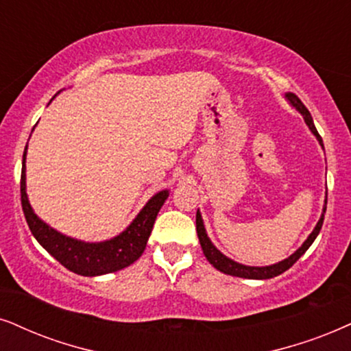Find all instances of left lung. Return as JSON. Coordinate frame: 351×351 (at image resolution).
Masks as SVG:
<instances>
[{"label":"left lung","mask_w":351,"mask_h":351,"mask_svg":"<svg viewBox=\"0 0 351 351\" xmlns=\"http://www.w3.org/2000/svg\"><path fill=\"white\" fill-rule=\"evenodd\" d=\"M285 97H287V100L290 101V104L293 105L295 108L298 110L301 114H303L304 123L308 124V128H309V130H311L313 134L317 137L319 144H321L322 147H324L322 137L319 136L316 126H314L311 113L308 112V108H306V106L303 105V101H301L295 94H291V92H287ZM326 206H327V199H326ZM326 206H324L322 215H321V219H319L316 227H314L313 233L309 234L308 239H306L303 245H301V247H298V250H296L290 257H287V259H283V261H280V263H277V264L265 265V267H251V265H243V264H239V263H234L233 259H230V257H227L225 254H221V252L217 250L214 245H212L210 238L207 237L206 228H204V221H202L201 212L197 210V214H196V230H197L199 243H201L204 256L207 257L208 263L214 265L217 270H220V272H223V274H227V275H233V277L254 278V280H265V278L277 277V275H280V274L285 272V270L290 269L291 265H293L296 261H298L300 257L303 256L306 251H308V247L313 245V241H314V239H316V237H317L319 232H321V228H322L324 214H326V208H327Z\"/></svg>","instance_id":"8db88e82"}]
</instances>
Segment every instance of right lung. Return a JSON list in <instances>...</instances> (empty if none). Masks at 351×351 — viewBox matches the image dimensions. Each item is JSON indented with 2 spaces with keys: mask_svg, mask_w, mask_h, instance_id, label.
<instances>
[{
  "mask_svg": "<svg viewBox=\"0 0 351 351\" xmlns=\"http://www.w3.org/2000/svg\"><path fill=\"white\" fill-rule=\"evenodd\" d=\"M25 154H27V145L22 155V210H24L25 220H27L35 239L55 257L58 263L74 274L84 275V277H95V275L117 272V270L128 267L143 256L158 210L168 197V189H163L150 197L143 210L131 221L130 227L118 237L100 243H86L56 232L45 221L40 220L34 208L30 207L27 193H25Z\"/></svg>",
  "mask_w": 351,
  "mask_h": 351,
  "instance_id": "right-lung-1",
  "label": "right lung"
}]
</instances>
